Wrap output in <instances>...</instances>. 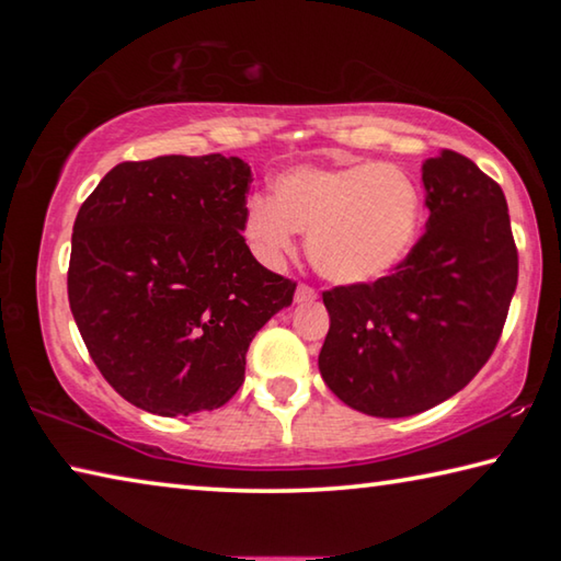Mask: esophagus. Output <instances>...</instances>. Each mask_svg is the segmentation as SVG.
<instances>
[{"mask_svg": "<svg viewBox=\"0 0 561 561\" xmlns=\"http://www.w3.org/2000/svg\"><path fill=\"white\" fill-rule=\"evenodd\" d=\"M317 299V289L309 287V284H299L297 291H294V301L304 304V301H314Z\"/></svg>", "mask_w": 561, "mask_h": 561, "instance_id": "34e87169", "label": "esophagus"}]
</instances>
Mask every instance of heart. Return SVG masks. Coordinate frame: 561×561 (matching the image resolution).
Masks as SVG:
<instances>
[{"label": "heart", "instance_id": "obj_1", "mask_svg": "<svg viewBox=\"0 0 561 561\" xmlns=\"http://www.w3.org/2000/svg\"><path fill=\"white\" fill-rule=\"evenodd\" d=\"M421 217V190L396 165L294 168L274 180L272 201L247 203L242 230L267 262L294 252V232L309 237V257L321 277L366 284L408 257Z\"/></svg>", "mask_w": 561, "mask_h": 561}]
</instances>
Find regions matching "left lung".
Instances as JSON below:
<instances>
[{"label": "left lung", "mask_w": 561, "mask_h": 561, "mask_svg": "<svg viewBox=\"0 0 561 561\" xmlns=\"http://www.w3.org/2000/svg\"><path fill=\"white\" fill-rule=\"evenodd\" d=\"M425 234L393 274L324 291V383L376 417L448 401L488 364L517 289V247L495 180L455 150L423 163Z\"/></svg>", "instance_id": "8db88e82"}]
</instances>
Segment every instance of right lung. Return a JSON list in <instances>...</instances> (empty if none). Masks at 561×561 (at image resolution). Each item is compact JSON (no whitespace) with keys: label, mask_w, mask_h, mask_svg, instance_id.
Returning <instances> with one entry per match:
<instances>
[{"label":"right lung","mask_w":561,"mask_h":561,"mask_svg":"<svg viewBox=\"0 0 561 561\" xmlns=\"http://www.w3.org/2000/svg\"><path fill=\"white\" fill-rule=\"evenodd\" d=\"M240 158L160 156L108 170L73 222L69 304L93 364L128 403L165 417L215 411L297 284L242 237Z\"/></svg>","instance_id":"add662e5"}]
</instances>
